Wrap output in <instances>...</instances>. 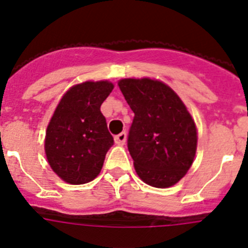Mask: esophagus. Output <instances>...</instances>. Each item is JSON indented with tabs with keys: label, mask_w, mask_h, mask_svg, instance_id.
<instances>
[{
	"label": "esophagus",
	"mask_w": 248,
	"mask_h": 248,
	"mask_svg": "<svg viewBox=\"0 0 248 248\" xmlns=\"http://www.w3.org/2000/svg\"><path fill=\"white\" fill-rule=\"evenodd\" d=\"M126 140H127L126 132H121L117 136H115V143L119 144V146H124V144L126 143Z\"/></svg>",
	"instance_id": "esophagus-1"
}]
</instances>
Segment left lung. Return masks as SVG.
<instances>
[{
	"mask_svg": "<svg viewBox=\"0 0 248 248\" xmlns=\"http://www.w3.org/2000/svg\"><path fill=\"white\" fill-rule=\"evenodd\" d=\"M119 86L135 112L127 147L138 177L155 188L177 184L195 157L198 136L190 113L162 81L122 79Z\"/></svg>",
	"mask_w": 248,
	"mask_h": 248,
	"instance_id": "left-lung-1",
	"label": "left lung"
}]
</instances>
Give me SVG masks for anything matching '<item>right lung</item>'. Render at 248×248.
<instances>
[{"label":"right lung","mask_w":248,"mask_h":248,"mask_svg":"<svg viewBox=\"0 0 248 248\" xmlns=\"http://www.w3.org/2000/svg\"><path fill=\"white\" fill-rule=\"evenodd\" d=\"M108 81L73 86L58 104L46 133V159L64 182L85 184L97 177L113 144L100 108L112 91Z\"/></svg>","instance_id":"add662e5"}]
</instances>
